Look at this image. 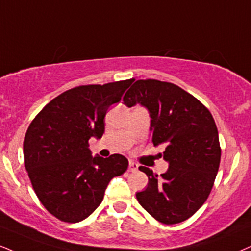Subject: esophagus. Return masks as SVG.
Instances as JSON below:
<instances>
[{"label":"esophagus","mask_w":251,"mask_h":251,"mask_svg":"<svg viewBox=\"0 0 251 251\" xmlns=\"http://www.w3.org/2000/svg\"><path fill=\"white\" fill-rule=\"evenodd\" d=\"M139 166L134 162H132V161H129V164H128V170L129 171H136L138 170Z\"/></svg>","instance_id":"esophagus-1"}]
</instances>
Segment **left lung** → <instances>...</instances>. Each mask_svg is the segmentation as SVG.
Here are the masks:
<instances>
[{
    "instance_id": "8db88e82",
    "label": "left lung",
    "mask_w": 251,
    "mask_h": 251,
    "mask_svg": "<svg viewBox=\"0 0 251 251\" xmlns=\"http://www.w3.org/2000/svg\"><path fill=\"white\" fill-rule=\"evenodd\" d=\"M124 104H141L151 115V141L163 145L169 168L158 176L139 167L148 185L136 193L139 204L166 225L192 217L206 199L220 166L221 148L215 122L204 104L178 85L157 80H138L124 96Z\"/></svg>"
}]
</instances>
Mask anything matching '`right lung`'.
I'll return each mask as SVG.
<instances>
[{
  "label": "right lung",
  "instance_id": "1",
  "mask_svg": "<svg viewBox=\"0 0 251 251\" xmlns=\"http://www.w3.org/2000/svg\"><path fill=\"white\" fill-rule=\"evenodd\" d=\"M134 78L65 91L34 117L24 138V164L44 207L65 223L88 218L110 180L127 170V158L91 156L89 139L104 133V117Z\"/></svg>",
  "mask_w": 251,
  "mask_h": 251
}]
</instances>
